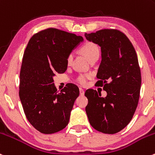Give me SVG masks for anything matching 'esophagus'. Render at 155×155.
<instances>
[{
    "label": "esophagus",
    "mask_w": 155,
    "mask_h": 155,
    "mask_svg": "<svg viewBox=\"0 0 155 155\" xmlns=\"http://www.w3.org/2000/svg\"><path fill=\"white\" fill-rule=\"evenodd\" d=\"M79 94H80L81 96H83L84 94V90L82 88H81V87H79Z\"/></svg>",
    "instance_id": "34e87169"
}]
</instances>
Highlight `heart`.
<instances>
[{"mask_svg":"<svg viewBox=\"0 0 155 155\" xmlns=\"http://www.w3.org/2000/svg\"><path fill=\"white\" fill-rule=\"evenodd\" d=\"M81 52L85 56L86 58L91 61L94 58H98L99 55H100V50H99V47L96 44L93 42H86L85 44L81 47ZM73 53H70L67 57V64L70 65L73 61ZM91 77L90 73H80L76 78V82L79 84L84 85L87 82L89 79Z\"/></svg>","mask_w":155,"mask_h":155,"instance_id":"heart-1","label":"heart"}]
</instances>
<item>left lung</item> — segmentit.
Listing matches in <instances>:
<instances>
[{
  "instance_id": "left-lung-1",
  "label": "left lung",
  "mask_w": 155,
  "mask_h": 155,
  "mask_svg": "<svg viewBox=\"0 0 155 155\" xmlns=\"http://www.w3.org/2000/svg\"><path fill=\"white\" fill-rule=\"evenodd\" d=\"M84 36L101 48L102 61L97 75L99 80L96 84L107 92L102 97L96 90L85 91L86 114L96 130L116 134L130 123L137 107L141 85L137 56L129 39L117 30L105 29Z\"/></svg>"
}]
</instances>
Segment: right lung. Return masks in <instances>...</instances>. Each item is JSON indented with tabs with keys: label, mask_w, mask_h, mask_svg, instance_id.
<instances>
[{
	"label": "right lung",
	"mask_w": 155,
	"mask_h": 155,
	"mask_svg": "<svg viewBox=\"0 0 155 155\" xmlns=\"http://www.w3.org/2000/svg\"><path fill=\"white\" fill-rule=\"evenodd\" d=\"M84 39L80 35L48 28L32 35L24 51L19 97L30 124L43 134L61 131L69 123L79 90L73 84L60 93L53 83L67 70V57Z\"/></svg>",
	"instance_id": "1"
}]
</instances>
